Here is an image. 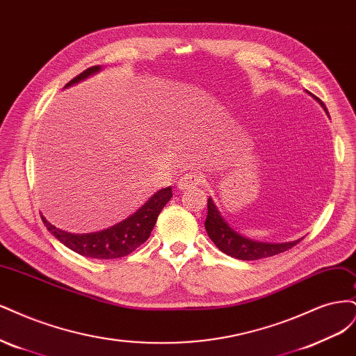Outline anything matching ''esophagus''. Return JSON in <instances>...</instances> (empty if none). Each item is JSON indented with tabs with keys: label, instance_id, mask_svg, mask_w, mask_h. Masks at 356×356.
Masks as SVG:
<instances>
[{
	"label": "esophagus",
	"instance_id": "obj_1",
	"mask_svg": "<svg viewBox=\"0 0 356 356\" xmlns=\"http://www.w3.org/2000/svg\"><path fill=\"white\" fill-rule=\"evenodd\" d=\"M179 189L180 191H188V189H193L198 188L202 185V176L198 173H186L185 176H181L177 181Z\"/></svg>",
	"mask_w": 356,
	"mask_h": 356
}]
</instances>
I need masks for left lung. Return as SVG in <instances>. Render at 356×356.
<instances>
[{
	"mask_svg": "<svg viewBox=\"0 0 356 356\" xmlns=\"http://www.w3.org/2000/svg\"><path fill=\"white\" fill-rule=\"evenodd\" d=\"M315 99L319 102V105L324 108V111L328 115V111L324 105V102H321L318 97H315ZM207 209H209V213H207V219H205V229H207V234H209L210 239L216 244V247L220 251H223L225 254L231 256V257H235L239 260L266 259V257H272L275 254L284 253V251L293 248L297 243H300V239L291 241V243H282V244L259 243V241L248 239L243 235H239L238 232H235L234 229L226 223V220L222 217L220 211L217 210L216 204L213 202L211 198H209Z\"/></svg>",
	"mask_w": 356,
	"mask_h": 356,
	"instance_id": "obj_1",
	"label": "left lung"
}]
</instances>
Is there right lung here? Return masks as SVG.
<instances>
[{"instance_id": "add662e5", "label": "right lung", "mask_w": 356, "mask_h": 356, "mask_svg": "<svg viewBox=\"0 0 356 356\" xmlns=\"http://www.w3.org/2000/svg\"><path fill=\"white\" fill-rule=\"evenodd\" d=\"M99 71L100 66H91L71 79L65 87L79 83L81 79H86L87 76ZM171 197H173L171 186L158 191L129 219L109 229H105V231L93 234H70L53 226L50 222L45 220L44 216H41V219L45 227H47V231L56 236V239H59L63 245L75 251V253L91 259H118L133 253L137 247H140L149 238L159 213H161L164 205L171 200Z\"/></svg>"}]
</instances>
